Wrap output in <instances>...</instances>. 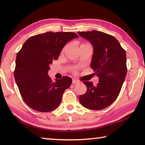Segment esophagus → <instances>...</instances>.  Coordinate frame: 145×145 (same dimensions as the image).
<instances>
[{
    "label": "esophagus",
    "mask_w": 145,
    "mask_h": 145,
    "mask_svg": "<svg viewBox=\"0 0 145 145\" xmlns=\"http://www.w3.org/2000/svg\"><path fill=\"white\" fill-rule=\"evenodd\" d=\"M78 82H79V81H78V80H76V79H73V81H72V83H73V84H78Z\"/></svg>",
    "instance_id": "esophagus-1"
}]
</instances>
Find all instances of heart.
I'll return each mask as SVG.
<instances>
[{
	"mask_svg": "<svg viewBox=\"0 0 145 145\" xmlns=\"http://www.w3.org/2000/svg\"><path fill=\"white\" fill-rule=\"evenodd\" d=\"M66 48H67V47H66V46H65V48H64L63 49V52H64V51H65V49H66Z\"/></svg>",
	"mask_w": 145,
	"mask_h": 145,
	"instance_id": "1",
	"label": "heart"
}]
</instances>
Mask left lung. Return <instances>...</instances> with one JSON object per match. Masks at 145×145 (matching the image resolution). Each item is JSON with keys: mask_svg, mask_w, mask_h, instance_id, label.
Here are the masks:
<instances>
[{"mask_svg": "<svg viewBox=\"0 0 145 145\" xmlns=\"http://www.w3.org/2000/svg\"><path fill=\"white\" fill-rule=\"evenodd\" d=\"M78 34L93 46L91 67L99 78L97 86L83 82L87 91L79 97V101L87 109H105L116 100L121 91L127 72L126 52L110 34L95 30Z\"/></svg>", "mask_w": 145, "mask_h": 145, "instance_id": "left-lung-1", "label": "left lung"}]
</instances>
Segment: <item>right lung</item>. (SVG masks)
<instances>
[{"mask_svg":"<svg viewBox=\"0 0 145 145\" xmlns=\"http://www.w3.org/2000/svg\"><path fill=\"white\" fill-rule=\"evenodd\" d=\"M78 38L72 32L37 34L27 40L17 53L14 70L15 81L24 101L40 112H50L60 104L72 78L64 76L52 82L48 75L49 65L57 60L66 44Z\"/></svg>","mask_w":145,"mask_h":145,"instance_id":"obj_1","label":"right lung"}]
</instances>
